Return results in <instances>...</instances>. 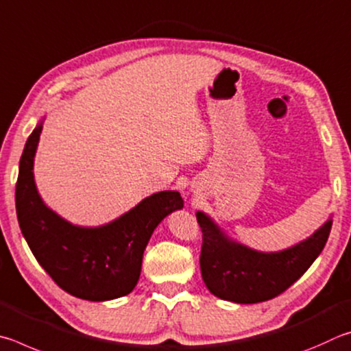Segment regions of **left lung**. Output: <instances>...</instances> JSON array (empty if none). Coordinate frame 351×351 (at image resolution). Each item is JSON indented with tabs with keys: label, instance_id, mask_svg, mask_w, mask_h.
<instances>
[{
	"label": "left lung",
	"instance_id": "left-lung-1",
	"mask_svg": "<svg viewBox=\"0 0 351 351\" xmlns=\"http://www.w3.org/2000/svg\"><path fill=\"white\" fill-rule=\"evenodd\" d=\"M202 230L200 271L214 296L236 304L269 300L290 288L322 253L331 220L315 234L279 253H259L230 241L204 213H197Z\"/></svg>",
	"mask_w": 351,
	"mask_h": 351
}]
</instances>
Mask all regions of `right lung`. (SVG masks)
I'll return each instance as SVG.
<instances>
[{
  "label": "right lung",
  "instance_id": "1",
  "mask_svg": "<svg viewBox=\"0 0 351 351\" xmlns=\"http://www.w3.org/2000/svg\"><path fill=\"white\" fill-rule=\"evenodd\" d=\"M43 125L29 135L20 160L15 204L18 223L35 259L55 284L72 296L101 302L137 285L141 259L156 226L183 208L177 191L152 194L114 222L83 228L43 204L34 182V157Z\"/></svg>",
  "mask_w": 351,
  "mask_h": 351
}]
</instances>
